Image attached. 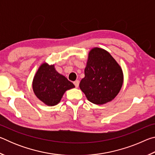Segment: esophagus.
Here are the masks:
<instances>
[{
    "mask_svg": "<svg viewBox=\"0 0 155 155\" xmlns=\"http://www.w3.org/2000/svg\"><path fill=\"white\" fill-rule=\"evenodd\" d=\"M74 85H75L76 87H78V85H79V81H78V80L75 81L74 82Z\"/></svg>",
    "mask_w": 155,
    "mask_h": 155,
    "instance_id": "1",
    "label": "esophagus"
}]
</instances>
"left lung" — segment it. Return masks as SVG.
<instances>
[{
	"label": "left lung",
	"mask_w": 155,
	"mask_h": 155,
	"mask_svg": "<svg viewBox=\"0 0 155 155\" xmlns=\"http://www.w3.org/2000/svg\"><path fill=\"white\" fill-rule=\"evenodd\" d=\"M122 83V68L111 54L102 48L91 50L79 84L88 101L96 104L108 103L117 95Z\"/></svg>",
	"instance_id": "left-lung-1"
}]
</instances>
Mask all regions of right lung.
Masks as SVG:
<instances>
[{"label":"right lung","instance_id":"1","mask_svg":"<svg viewBox=\"0 0 155 155\" xmlns=\"http://www.w3.org/2000/svg\"><path fill=\"white\" fill-rule=\"evenodd\" d=\"M74 85L57 72L53 65L43 64L34 77L33 89L38 98L48 106L59 103L65 91Z\"/></svg>","mask_w":155,"mask_h":155}]
</instances>
